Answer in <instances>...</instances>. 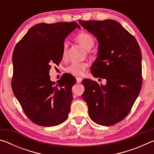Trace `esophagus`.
Instances as JSON below:
<instances>
[{"mask_svg": "<svg viewBox=\"0 0 154 154\" xmlns=\"http://www.w3.org/2000/svg\"><path fill=\"white\" fill-rule=\"evenodd\" d=\"M76 80H77V83H80L81 82H82V79L81 77H77L76 78Z\"/></svg>", "mask_w": 154, "mask_h": 154, "instance_id": "34e87169", "label": "esophagus"}]
</instances>
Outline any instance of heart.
Returning <instances> with one entry per match:
<instances>
[{
    "instance_id": "1",
    "label": "heart",
    "mask_w": 154,
    "mask_h": 154,
    "mask_svg": "<svg viewBox=\"0 0 154 154\" xmlns=\"http://www.w3.org/2000/svg\"><path fill=\"white\" fill-rule=\"evenodd\" d=\"M75 40L77 42L80 44L83 48H84L87 50H89L93 48L94 45V38L90 34L87 32H81L77 35L75 37ZM68 55V44L66 43H64L62 47V56L63 59H66ZM88 67V64L86 62H73L66 67V71L68 73L71 74L74 76H81L83 74V72Z\"/></svg>"
}]
</instances>
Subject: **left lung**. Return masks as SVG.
Wrapping results in <instances>:
<instances>
[{"instance_id":"8db88e82","label":"left lung","mask_w":154,"mask_h":154,"mask_svg":"<svg viewBox=\"0 0 154 154\" xmlns=\"http://www.w3.org/2000/svg\"><path fill=\"white\" fill-rule=\"evenodd\" d=\"M79 23L98 42L92 74L106 81L103 85L83 79L82 98L93 122L113 126L128 115L141 89V51L134 36L116 21L80 20Z\"/></svg>"}]
</instances>
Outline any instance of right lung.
Wrapping results in <instances>:
<instances>
[{"mask_svg":"<svg viewBox=\"0 0 154 154\" xmlns=\"http://www.w3.org/2000/svg\"><path fill=\"white\" fill-rule=\"evenodd\" d=\"M76 28L80 26L75 22L36 24L13 52V92L26 116L38 126H57L69 116L76 79L66 73L56 83L49 73L52 64L61 62L64 41Z\"/></svg>","mask_w":154,"mask_h":154,"instance_id":"1","label":"right lung"}]
</instances>
